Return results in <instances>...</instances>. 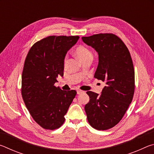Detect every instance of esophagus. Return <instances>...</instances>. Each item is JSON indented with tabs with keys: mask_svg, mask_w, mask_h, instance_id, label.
<instances>
[{
	"mask_svg": "<svg viewBox=\"0 0 154 154\" xmlns=\"http://www.w3.org/2000/svg\"><path fill=\"white\" fill-rule=\"evenodd\" d=\"M83 92L82 90H77V94H82V93H83Z\"/></svg>",
	"mask_w": 154,
	"mask_h": 154,
	"instance_id": "34e87169",
	"label": "esophagus"
}]
</instances>
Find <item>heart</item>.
Masks as SVG:
<instances>
[{"label": "heart", "mask_w": 154, "mask_h": 154, "mask_svg": "<svg viewBox=\"0 0 154 154\" xmlns=\"http://www.w3.org/2000/svg\"><path fill=\"white\" fill-rule=\"evenodd\" d=\"M75 54L81 60L83 61L88 58H92V53L87 47L84 45H79L75 49Z\"/></svg>", "instance_id": "1"}]
</instances>
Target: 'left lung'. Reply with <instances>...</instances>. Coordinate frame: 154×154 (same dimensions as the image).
Here are the masks:
<instances>
[{
  "label": "left lung",
  "instance_id": "obj_1",
  "mask_svg": "<svg viewBox=\"0 0 154 154\" xmlns=\"http://www.w3.org/2000/svg\"><path fill=\"white\" fill-rule=\"evenodd\" d=\"M98 55L94 73L105 86L100 94L87 92L89 103L85 105L88 122L94 128H111L123 118L134 92V71L127 47L113 34H98L82 37Z\"/></svg>",
  "mask_w": 154,
  "mask_h": 154
}]
</instances>
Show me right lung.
I'll list each match as a JSON object with an SVG mask.
<instances>
[{
	"instance_id": "right-lung-1",
	"label": "right lung",
	"mask_w": 154,
	"mask_h": 154,
	"mask_svg": "<svg viewBox=\"0 0 154 154\" xmlns=\"http://www.w3.org/2000/svg\"><path fill=\"white\" fill-rule=\"evenodd\" d=\"M78 36H49L35 43L28 51L22 75V95L36 123L45 129L58 128L64 122L76 91L56 88V78L63 76L67 51Z\"/></svg>"
}]
</instances>
